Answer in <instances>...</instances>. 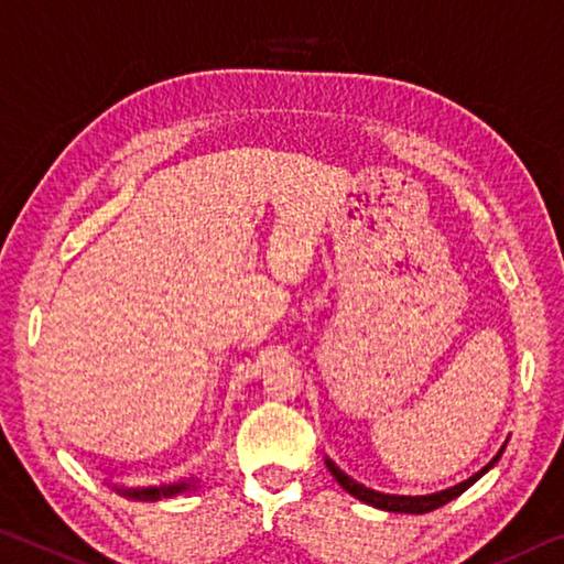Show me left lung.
Returning a JSON list of instances; mask_svg holds the SVG:
<instances>
[{"label": "left lung", "instance_id": "obj_1", "mask_svg": "<svg viewBox=\"0 0 564 564\" xmlns=\"http://www.w3.org/2000/svg\"><path fill=\"white\" fill-rule=\"evenodd\" d=\"M505 446H507V442L502 444V449H499V452L495 454V457H491V462L485 464V467H481V469L477 471V475H471L469 479H464V481H459V485H454V487H446V489H442V491H432V495H416V497H409V495H383V491L364 487V485H359V481H356V479L346 477L344 471L338 469L336 464L330 462V459H326V467H328L330 475H334V479L338 481V485H341L351 497L361 499L364 505H371V507H377V509H383V512L426 514V512H432V509H440V507H444L446 502H452L454 497H459L462 491H467L471 485H475V481H477L479 477H485L487 471L499 462V457H502Z\"/></svg>", "mask_w": 564, "mask_h": 564}]
</instances>
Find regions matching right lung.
<instances>
[{
  "instance_id": "add662e5",
  "label": "right lung",
  "mask_w": 564,
  "mask_h": 564,
  "mask_svg": "<svg viewBox=\"0 0 564 564\" xmlns=\"http://www.w3.org/2000/svg\"><path fill=\"white\" fill-rule=\"evenodd\" d=\"M195 485V479H181V481H173V485H160V487H115V491L128 499H142V502H158V499H170V497H177L183 495Z\"/></svg>"
}]
</instances>
